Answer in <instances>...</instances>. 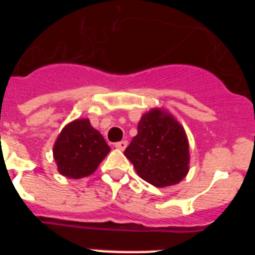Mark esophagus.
Instances as JSON below:
<instances>
[{
    "mask_svg": "<svg viewBox=\"0 0 255 255\" xmlns=\"http://www.w3.org/2000/svg\"><path fill=\"white\" fill-rule=\"evenodd\" d=\"M115 147L117 148V149L120 150H124L126 147H128V141L126 140H121V141H117L116 144H115Z\"/></svg>",
    "mask_w": 255,
    "mask_h": 255,
    "instance_id": "34e87169",
    "label": "esophagus"
}]
</instances>
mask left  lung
I'll use <instances>...</instances> for the list:
<instances>
[{
	"label": "left lung",
	"mask_w": 255,
	"mask_h": 255,
	"mask_svg": "<svg viewBox=\"0 0 255 255\" xmlns=\"http://www.w3.org/2000/svg\"><path fill=\"white\" fill-rule=\"evenodd\" d=\"M124 154L141 179L158 188L175 185L189 171L185 131L171 115L157 108L143 115L138 134Z\"/></svg>",
	"instance_id": "left-lung-1"
}]
</instances>
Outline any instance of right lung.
I'll use <instances>...</instances> for the list:
<instances>
[{"label":"right lung","instance_id":"add662e5","mask_svg":"<svg viewBox=\"0 0 255 255\" xmlns=\"http://www.w3.org/2000/svg\"><path fill=\"white\" fill-rule=\"evenodd\" d=\"M110 147L88 119L75 120L58 135L53 157L61 175L70 179L89 176L102 162Z\"/></svg>","mask_w":255,"mask_h":255}]
</instances>
